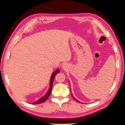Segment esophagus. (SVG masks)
<instances>
[{
    "mask_svg": "<svg viewBox=\"0 0 125 125\" xmlns=\"http://www.w3.org/2000/svg\"><path fill=\"white\" fill-rule=\"evenodd\" d=\"M66 66H65V65H64V66H63V67H63V69H65V68H66Z\"/></svg>",
    "mask_w": 125,
    "mask_h": 125,
    "instance_id": "34e87169",
    "label": "esophagus"
}]
</instances>
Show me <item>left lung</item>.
Wrapping results in <instances>:
<instances>
[{"label": "left lung", "mask_w": 125, "mask_h": 125, "mask_svg": "<svg viewBox=\"0 0 125 125\" xmlns=\"http://www.w3.org/2000/svg\"><path fill=\"white\" fill-rule=\"evenodd\" d=\"M70 91H71V90H70ZM72 97H73V99H75V100H76V102H80L79 101H78V100H77V99H75V97H73V95H72Z\"/></svg>", "instance_id": "8db88e82"}]
</instances>
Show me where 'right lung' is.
I'll list each match as a JSON object with an SVG mask.
<instances>
[{
	"instance_id": "obj_1",
	"label": "right lung",
	"mask_w": 125,
	"mask_h": 125,
	"mask_svg": "<svg viewBox=\"0 0 125 125\" xmlns=\"http://www.w3.org/2000/svg\"><path fill=\"white\" fill-rule=\"evenodd\" d=\"M60 73V70H57L55 71H54L53 73H52V75L50 77V86H49V89L48 90V92L45 94V95H44L42 98H41V99H39V100H37L36 102H35L34 103H33L32 104H41L42 103L44 102L45 101L47 100V99L49 98V95L51 93V92L52 91V83H53V81L55 78V76H56V74H58V73Z\"/></svg>"
}]
</instances>
